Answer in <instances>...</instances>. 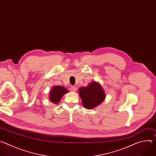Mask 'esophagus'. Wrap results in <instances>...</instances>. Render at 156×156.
Listing matches in <instances>:
<instances>
[{
	"label": "esophagus",
	"mask_w": 156,
	"mask_h": 156,
	"mask_svg": "<svg viewBox=\"0 0 156 156\" xmlns=\"http://www.w3.org/2000/svg\"><path fill=\"white\" fill-rule=\"evenodd\" d=\"M70 90L71 91H76L77 90V87L76 86H71L70 88Z\"/></svg>",
	"instance_id": "obj_1"
}]
</instances>
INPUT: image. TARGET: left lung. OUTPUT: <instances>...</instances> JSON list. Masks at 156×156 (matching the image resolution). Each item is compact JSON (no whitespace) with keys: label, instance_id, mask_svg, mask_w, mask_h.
<instances>
[{"label":"left lung","instance_id":"left-lung-1","mask_svg":"<svg viewBox=\"0 0 156 156\" xmlns=\"http://www.w3.org/2000/svg\"><path fill=\"white\" fill-rule=\"evenodd\" d=\"M79 93L83 106L90 109L102 103L105 97L102 87L95 81L89 84L86 87L79 88Z\"/></svg>","mask_w":156,"mask_h":156}]
</instances>
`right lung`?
<instances>
[{"label": "right lung", "mask_w": 156, "mask_h": 156, "mask_svg": "<svg viewBox=\"0 0 156 156\" xmlns=\"http://www.w3.org/2000/svg\"><path fill=\"white\" fill-rule=\"evenodd\" d=\"M66 93H68V90L65 87L61 86H55L50 92L49 99L52 103L57 104L60 101L62 96Z\"/></svg>", "instance_id": "right-lung-1"}]
</instances>
